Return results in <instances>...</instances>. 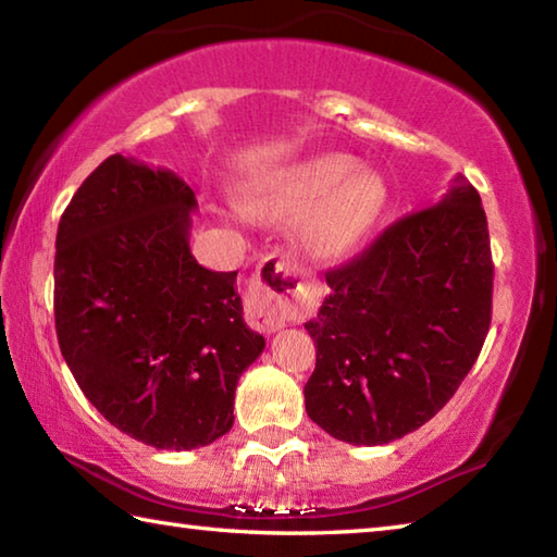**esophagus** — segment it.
<instances>
[{
  "label": "esophagus",
  "instance_id": "34e87169",
  "mask_svg": "<svg viewBox=\"0 0 557 557\" xmlns=\"http://www.w3.org/2000/svg\"><path fill=\"white\" fill-rule=\"evenodd\" d=\"M297 287V272L285 256H268L258 265L248 299V319L260 332L272 334L285 326V314Z\"/></svg>",
  "mask_w": 557,
  "mask_h": 557
}]
</instances>
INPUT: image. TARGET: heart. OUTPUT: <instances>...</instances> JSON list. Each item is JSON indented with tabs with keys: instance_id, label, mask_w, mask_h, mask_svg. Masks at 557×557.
<instances>
[{
	"instance_id": "heart-1",
	"label": "heart",
	"mask_w": 557,
	"mask_h": 557,
	"mask_svg": "<svg viewBox=\"0 0 557 557\" xmlns=\"http://www.w3.org/2000/svg\"><path fill=\"white\" fill-rule=\"evenodd\" d=\"M383 178L354 157L317 154L262 182L245 211L258 219H295L297 243L312 260H336L354 250L383 206Z\"/></svg>"
}]
</instances>
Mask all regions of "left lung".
I'll return each mask as SVG.
<instances>
[{"label":"left lung","mask_w":557,"mask_h":557,"mask_svg":"<svg viewBox=\"0 0 557 557\" xmlns=\"http://www.w3.org/2000/svg\"><path fill=\"white\" fill-rule=\"evenodd\" d=\"M329 297L305 329L317 369L307 414L348 445H388L445 408L492 324L486 213L465 176L326 272Z\"/></svg>","instance_id":"1"}]
</instances>
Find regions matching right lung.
Listing matches in <instances>:
<instances>
[{"label": "right lung", "instance_id": "obj_1", "mask_svg": "<svg viewBox=\"0 0 557 557\" xmlns=\"http://www.w3.org/2000/svg\"><path fill=\"white\" fill-rule=\"evenodd\" d=\"M196 209L174 172L112 154L75 191L55 235L65 363L110 425L157 449L225 435L235 385L265 348L243 319L238 272L191 256Z\"/></svg>", "mask_w": 557, "mask_h": 557}]
</instances>
